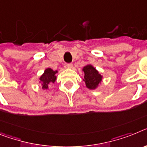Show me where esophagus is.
<instances>
[{"instance_id": "obj_1", "label": "esophagus", "mask_w": 147, "mask_h": 147, "mask_svg": "<svg viewBox=\"0 0 147 147\" xmlns=\"http://www.w3.org/2000/svg\"><path fill=\"white\" fill-rule=\"evenodd\" d=\"M72 63H66L65 64V68L66 69H71L72 68Z\"/></svg>"}]
</instances>
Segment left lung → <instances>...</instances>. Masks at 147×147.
<instances>
[{"instance_id":"obj_1","label":"left lung","mask_w":147,"mask_h":147,"mask_svg":"<svg viewBox=\"0 0 147 147\" xmlns=\"http://www.w3.org/2000/svg\"><path fill=\"white\" fill-rule=\"evenodd\" d=\"M84 71V81L86 83V86L89 89H95L102 81V76L98 73L96 69L91 65H87L83 69Z\"/></svg>"}]
</instances>
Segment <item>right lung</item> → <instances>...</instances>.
<instances>
[{
  "label": "right lung",
  "instance_id": "obj_1",
  "mask_svg": "<svg viewBox=\"0 0 147 147\" xmlns=\"http://www.w3.org/2000/svg\"><path fill=\"white\" fill-rule=\"evenodd\" d=\"M56 72L57 71H53L50 68H48L45 70V72L43 73L42 76L39 78L40 82L42 85V89L46 90V89H48L49 84L55 82V80H56V76H55Z\"/></svg>",
  "mask_w": 147,
  "mask_h": 147
}]
</instances>
